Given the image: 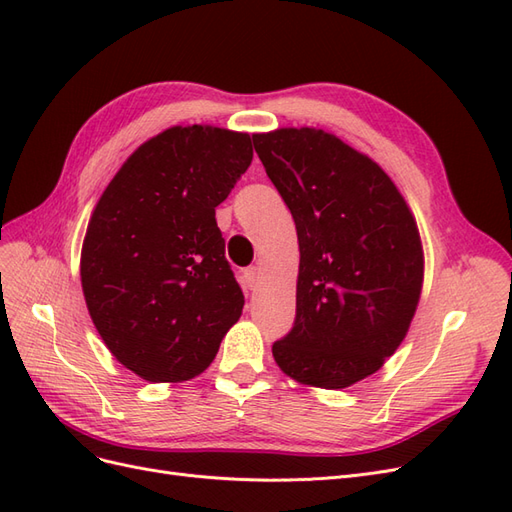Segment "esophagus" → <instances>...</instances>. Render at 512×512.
<instances>
[{
    "label": "esophagus",
    "mask_w": 512,
    "mask_h": 512,
    "mask_svg": "<svg viewBox=\"0 0 512 512\" xmlns=\"http://www.w3.org/2000/svg\"><path fill=\"white\" fill-rule=\"evenodd\" d=\"M243 277H245V284H247V288H250V290H258V288H260L262 273H260V269H258V267H250V269H245Z\"/></svg>",
    "instance_id": "obj_1"
}]
</instances>
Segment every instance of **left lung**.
I'll list each match as a JSON object with an SVG mask.
<instances>
[{
	"mask_svg": "<svg viewBox=\"0 0 512 512\" xmlns=\"http://www.w3.org/2000/svg\"><path fill=\"white\" fill-rule=\"evenodd\" d=\"M299 237L297 318L273 344L286 376L346 389L404 342L423 290L421 232L378 162L318 128L254 134Z\"/></svg>",
	"mask_w": 512,
	"mask_h": 512,
	"instance_id": "1",
	"label": "left lung"
}]
</instances>
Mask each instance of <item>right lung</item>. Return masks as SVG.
<instances>
[{
    "label": "right lung",
    "mask_w": 512,
    "mask_h": 512,
    "mask_svg": "<svg viewBox=\"0 0 512 512\" xmlns=\"http://www.w3.org/2000/svg\"><path fill=\"white\" fill-rule=\"evenodd\" d=\"M254 136L173 126L106 185L81 250V286L106 348L147 382L192 380L241 318L215 207L252 162Z\"/></svg>",
    "instance_id": "1"
}]
</instances>
